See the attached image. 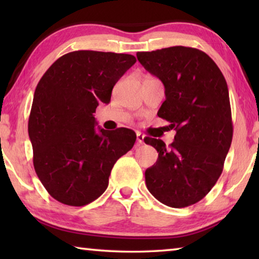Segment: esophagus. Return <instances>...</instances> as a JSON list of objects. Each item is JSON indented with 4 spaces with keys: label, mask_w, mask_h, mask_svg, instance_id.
<instances>
[{
    "label": "esophagus",
    "mask_w": 259,
    "mask_h": 259,
    "mask_svg": "<svg viewBox=\"0 0 259 259\" xmlns=\"http://www.w3.org/2000/svg\"><path fill=\"white\" fill-rule=\"evenodd\" d=\"M136 135H137V143L139 144V145H142V144H144V139H145V136H144L142 133H137Z\"/></svg>",
    "instance_id": "34e87169"
}]
</instances>
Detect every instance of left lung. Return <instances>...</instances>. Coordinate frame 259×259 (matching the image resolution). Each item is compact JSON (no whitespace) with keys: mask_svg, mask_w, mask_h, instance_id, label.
Segmentation results:
<instances>
[{"mask_svg":"<svg viewBox=\"0 0 259 259\" xmlns=\"http://www.w3.org/2000/svg\"><path fill=\"white\" fill-rule=\"evenodd\" d=\"M137 58L163 83L165 100L157 115L176 130L169 147L161 139H144L159 153L156 163L145 171L146 186L168 207H188L216 184L231 147L227 83L216 63L194 48L137 52Z\"/></svg>","mask_w":259,"mask_h":259,"instance_id":"left-lung-1","label":"left lung"}]
</instances>
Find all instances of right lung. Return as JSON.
I'll list each match as a JSON object with an SVG mask.
<instances>
[{
	"label": "right lung",
	"instance_id": "add662e5",
	"mask_svg": "<svg viewBox=\"0 0 259 259\" xmlns=\"http://www.w3.org/2000/svg\"><path fill=\"white\" fill-rule=\"evenodd\" d=\"M135 63L133 55L73 51L37 83L28 120L34 169L59 202L82 207L98 199L113 165L133 148V130L97 131L94 113L111 102L113 87Z\"/></svg>",
	"mask_w": 259,
	"mask_h": 259
}]
</instances>
